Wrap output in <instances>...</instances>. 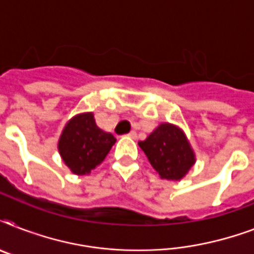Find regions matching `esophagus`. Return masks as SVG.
<instances>
[{
    "mask_svg": "<svg viewBox=\"0 0 254 254\" xmlns=\"http://www.w3.org/2000/svg\"><path fill=\"white\" fill-rule=\"evenodd\" d=\"M127 137H130V138H133V139L137 138V133H135L134 130H131L130 133H129V134H127Z\"/></svg>",
    "mask_w": 254,
    "mask_h": 254,
    "instance_id": "esophagus-1",
    "label": "esophagus"
}]
</instances>
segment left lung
I'll use <instances>...</instances> for the list:
<instances>
[{
  "label": "left lung",
  "instance_id": "left-lung-1",
  "mask_svg": "<svg viewBox=\"0 0 254 254\" xmlns=\"http://www.w3.org/2000/svg\"><path fill=\"white\" fill-rule=\"evenodd\" d=\"M139 147L159 177L167 181H181L195 163V153L181 127L161 124Z\"/></svg>",
  "mask_w": 254,
  "mask_h": 254
}]
</instances>
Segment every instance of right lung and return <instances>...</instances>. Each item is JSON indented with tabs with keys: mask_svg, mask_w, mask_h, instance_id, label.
Instances as JSON below:
<instances>
[{
	"mask_svg": "<svg viewBox=\"0 0 254 254\" xmlns=\"http://www.w3.org/2000/svg\"><path fill=\"white\" fill-rule=\"evenodd\" d=\"M116 138L96 125L92 112L80 113L69 120L62 131L58 150L63 162L76 175L89 174L103 162Z\"/></svg>",
	"mask_w": 254,
	"mask_h": 254,
	"instance_id": "add662e5",
	"label": "right lung"
}]
</instances>
